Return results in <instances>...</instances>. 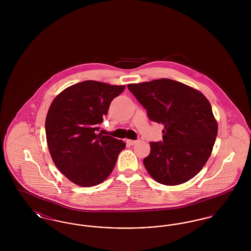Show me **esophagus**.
Returning <instances> with one entry per match:
<instances>
[{
  "instance_id": "esophagus-1",
  "label": "esophagus",
  "mask_w": 251,
  "mask_h": 251,
  "mask_svg": "<svg viewBox=\"0 0 251 251\" xmlns=\"http://www.w3.org/2000/svg\"><path fill=\"white\" fill-rule=\"evenodd\" d=\"M127 142L130 144V145H135V144L138 142V140H127Z\"/></svg>"
}]
</instances>
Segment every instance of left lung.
Here are the masks:
<instances>
[{"mask_svg": "<svg viewBox=\"0 0 251 251\" xmlns=\"http://www.w3.org/2000/svg\"><path fill=\"white\" fill-rule=\"evenodd\" d=\"M149 119L164 125L144 166L157 182L178 185L194 178L212 153L217 122L201 92L170 79L128 84Z\"/></svg>", "mask_w": 251, "mask_h": 251, "instance_id": "1", "label": "left lung"}]
</instances>
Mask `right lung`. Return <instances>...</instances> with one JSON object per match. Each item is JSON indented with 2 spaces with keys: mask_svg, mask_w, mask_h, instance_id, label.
<instances>
[{
  "mask_svg": "<svg viewBox=\"0 0 251 251\" xmlns=\"http://www.w3.org/2000/svg\"><path fill=\"white\" fill-rule=\"evenodd\" d=\"M124 89V85L84 81L63 90L49 108V151L60 172L75 184L89 187L107 179L126 147L99 132L111 101Z\"/></svg>",
  "mask_w": 251,
  "mask_h": 251,
  "instance_id": "right-lung-1",
  "label": "right lung"
}]
</instances>
